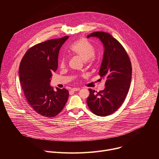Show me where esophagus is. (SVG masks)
<instances>
[{
	"mask_svg": "<svg viewBox=\"0 0 159 159\" xmlns=\"http://www.w3.org/2000/svg\"><path fill=\"white\" fill-rule=\"evenodd\" d=\"M80 88H72L71 89V91H73V92H75V91H78V90H80Z\"/></svg>",
	"mask_w": 159,
	"mask_h": 159,
	"instance_id": "obj_1",
	"label": "esophagus"
}]
</instances>
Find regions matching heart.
<instances>
[{"instance_id": "b5f03b06", "label": "heart", "mask_w": 159, "mask_h": 159, "mask_svg": "<svg viewBox=\"0 0 159 159\" xmlns=\"http://www.w3.org/2000/svg\"><path fill=\"white\" fill-rule=\"evenodd\" d=\"M70 52L73 55L79 57L84 61L91 60L95 54L94 47L84 39L75 41L70 47ZM60 66L64 67L66 65V59L62 58L60 61Z\"/></svg>"}]
</instances>
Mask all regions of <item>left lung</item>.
<instances>
[{
    "mask_svg": "<svg viewBox=\"0 0 159 159\" xmlns=\"http://www.w3.org/2000/svg\"><path fill=\"white\" fill-rule=\"evenodd\" d=\"M90 37L99 39L103 44L104 51L99 75L106 81L104 89L99 93L89 89L87 104L94 115L106 116L115 112L125 99L131 80V64L122 45L109 33L94 32L87 35V38Z\"/></svg>",
    "mask_w": 159,
    "mask_h": 159,
    "instance_id": "8db88e82",
    "label": "left lung"
}]
</instances>
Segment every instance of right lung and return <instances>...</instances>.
I'll use <instances>...</instances> for the list:
<instances>
[{"mask_svg":"<svg viewBox=\"0 0 159 159\" xmlns=\"http://www.w3.org/2000/svg\"><path fill=\"white\" fill-rule=\"evenodd\" d=\"M69 38L65 36L34 45L22 58L19 69V80L30 106L45 117H54L63 109L69 91L50 85L52 73L58 68V58L62 44Z\"/></svg>","mask_w":159,"mask_h":159,"instance_id":"right-lung-1","label":"right lung"}]
</instances>
